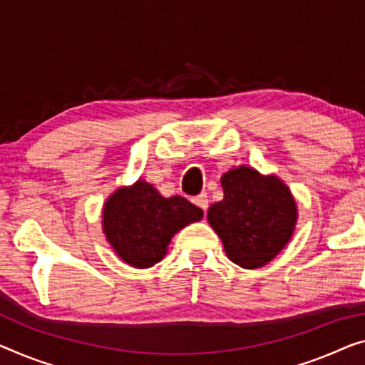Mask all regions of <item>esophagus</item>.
<instances>
[{"label": "esophagus", "instance_id": "1", "mask_svg": "<svg viewBox=\"0 0 365 365\" xmlns=\"http://www.w3.org/2000/svg\"><path fill=\"white\" fill-rule=\"evenodd\" d=\"M192 201L195 205L198 206V208H201L203 211L208 210V197H206V193H200L197 195V197H193Z\"/></svg>", "mask_w": 365, "mask_h": 365}]
</instances>
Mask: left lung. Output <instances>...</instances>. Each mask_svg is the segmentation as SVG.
<instances>
[{"label":"left lung","mask_w":365,"mask_h":365,"mask_svg":"<svg viewBox=\"0 0 365 365\" xmlns=\"http://www.w3.org/2000/svg\"><path fill=\"white\" fill-rule=\"evenodd\" d=\"M225 198L211 205L208 222L221 237L227 259L242 269H259L287 246L295 231L297 203L275 175L239 165L222 173Z\"/></svg>","instance_id":"1"}]
</instances>
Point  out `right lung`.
<instances>
[{"instance_id":"add662e5","label":"right lung","mask_w":365,"mask_h":365,"mask_svg":"<svg viewBox=\"0 0 365 365\" xmlns=\"http://www.w3.org/2000/svg\"><path fill=\"white\" fill-rule=\"evenodd\" d=\"M203 211L183 197L164 198L143 178L121 187L103 206V232L113 251L130 267L160 262L175 232L200 221Z\"/></svg>"}]
</instances>
